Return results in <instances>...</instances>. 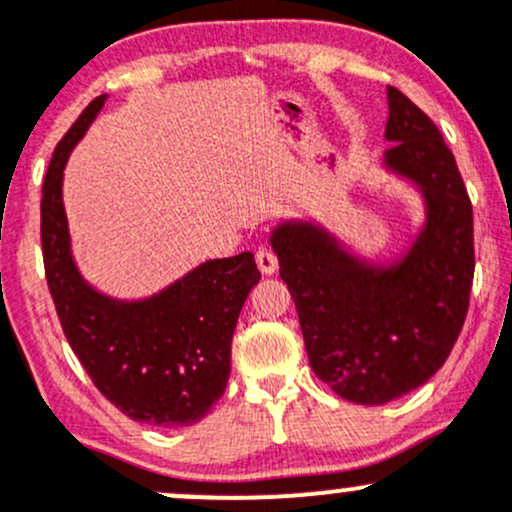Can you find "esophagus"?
<instances>
[{
	"label": "esophagus",
	"mask_w": 512,
	"mask_h": 512,
	"mask_svg": "<svg viewBox=\"0 0 512 512\" xmlns=\"http://www.w3.org/2000/svg\"><path fill=\"white\" fill-rule=\"evenodd\" d=\"M255 262L257 267H260L262 274H276V269H279V260H276V255L269 248H260L255 255Z\"/></svg>",
	"instance_id": "1"
}]
</instances>
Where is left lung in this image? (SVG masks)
Returning <instances> with one entry per match:
<instances>
[{
	"label": "left lung",
	"instance_id": "obj_1",
	"mask_svg": "<svg viewBox=\"0 0 512 512\" xmlns=\"http://www.w3.org/2000/svg\"><path fill=\"white\" fill-rule=\"evenodd\" d=\"M383 166L411 182L426 219L407 252L370 262L315 221H284L269 243L289 286L310 368L339 397L387 404L450 356L474 279L472 202L455 156L424 110L387 86Z\"/></svg>",
	"mask_w": 512,
	"mask_h": 512
}]
</instances>
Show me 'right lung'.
Listing matches in <instances>:
<instances>
[{
    "mask_svg": "<svg viewBox=\"0 0 512 512\" xmlns=\"http://www.w3.org/2000/svg\"><path fill=\"white\" fill-rule=\"evenodd\" d=\"M105 98L88 103L52 154L40 202L45 276L64 337L101 395L142 424L192 426L226 390L233 332L260 269L252 252L207 260L139 301L88 284L72 255L62 178Z\"/></svg>",
    "mask_w": 512,
    "mask_h": 512,
    "instance_id": "add662e5",
    "label": "right lung"
}]
</instances>
